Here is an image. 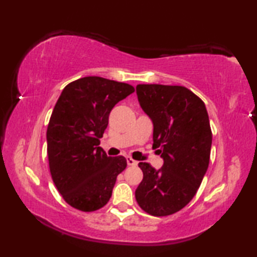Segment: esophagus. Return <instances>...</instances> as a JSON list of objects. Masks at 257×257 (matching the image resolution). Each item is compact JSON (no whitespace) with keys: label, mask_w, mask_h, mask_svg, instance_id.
<instances>
[{"label":"esophagus","mask_w":257,"mask_h":257,"mask_svg":"<svg viewBox=\"0 0 257 257\" xmlns=\"http://www.w3.org/2000/svg\"><path fill=\"white\" fill-rule=\"evenodd\" d=\"M125 160H127V164L130 165V167H136L137 165V161H135L134 159L130 158V156H127Z\"/></svg>","instance_id":"obj_1"}]
</instances>
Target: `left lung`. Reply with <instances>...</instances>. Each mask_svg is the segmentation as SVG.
<instances>
[{"instance_id":"obj_1","label":"left lung","mask_w":257,"mask_h":257,"mask_svg":"<svg viewBox=\"0 0 257 257\" xmlns=\"http://www.w3.org/2000/svg\"><path fill=\"white\" fill-rule=\"evenodd\" d=\"M138 102L153 122V149L164 163L159 170L141 162L138 205L154 216L170 215L196 194L210 163L212 132L205 104L184 86L137 85Z\"/></svg>"}]
</instances>
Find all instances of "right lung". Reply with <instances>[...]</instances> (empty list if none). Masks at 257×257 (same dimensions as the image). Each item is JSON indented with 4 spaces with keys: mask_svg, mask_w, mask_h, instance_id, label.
<instances>
[{
    "mask_svg": "<svg viewBox=\"0 0 257 257\" xmlns=\"http://www.w3.org/2000/svg\"><path fill=\"white\" fill-rule=\"evenodd\" d=\"M134 92L124 82L84 77L64 87L55 104L46 132L50 171L64 201L77 210L105 205L127 167L123 156H107L98 145L111 110Z\"/></svg>",
    "mask_w": 257,
    "mask_h": 257,
    "instance_id": "right-lung-1",
    "label": "right lung"
}]
</instances>
